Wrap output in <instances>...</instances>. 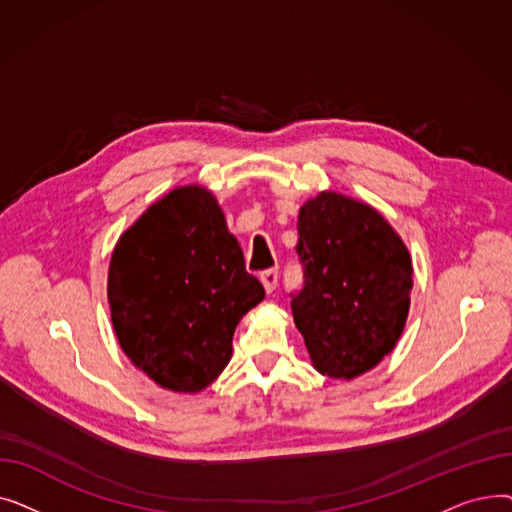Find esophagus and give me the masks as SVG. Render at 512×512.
<instances>
[{
    "instance_id": "34e87169",
    "label": "esophagus",
    "mask_w": 512,
    "mask_h": 512,
    "mask_svg": "<svg viewBox=\"0 0 512 512\" xmlns=\"http://www.w3.org/2000/svg\"><path fill=\"white\" fill-rule=\"evenodd\" d=\"M265 292H274L276 286H278V270H265L261 276H259Z\"/></svg>"
}]
</instances>
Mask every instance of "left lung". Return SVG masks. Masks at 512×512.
Returning <instances> with one entry per match:
<instances>
[{
	"mask_svg": "<svg viewBox=\"0 0 512 512\" xmlns=\"http://www.w3.org/2000/svg\"><path fill=\"white\" fill-rule=\"evenodd\" d=\"M297 228L305 288L292 299L294 324L321 375L355 380L405 330L411 253L378 209L336 191L305 201Z\"/></svg>",
	"mask_w": 512,
	"mask_h": 512,
	"instance_id": "obj_1",
	"label": "left lung"
}]
</instances>
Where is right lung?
<instances>
[{
    "label": "right lung",
    "instance_id": "right-lung-1",
    "mask_svg": "<svg viewBox=\"0 0 512 512\" xmlns=\"http://www.w3.org/2000/svg\"><path fill=\"white\" fill-rule=\"evenodd\" d=\"M265 297L213 193L184 184L126 228L107 270L112 326L159 388L197 394L226 369L238 321Z\"/></svg>",
    "mask_w": 512,
    "mask_h": 512
}]
</instances>
